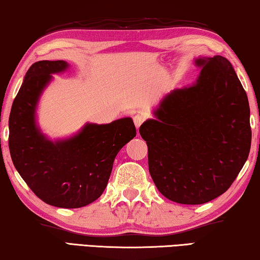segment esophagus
<instances>
[{
    "label": "esophagus",
    "instance_id": "34e87169",
    "mask_svg": "<svg viewBox=\"0 0 260 260\" xmlns=\"http://www.w3.org/2000/svg\"><path fill=\"white\" fill-rule=\"evenodd\" d=\"M145 120H146V117H145V115H143V114H141V113L135 114L134 117H133V121H134L135 126H137L138 129L140 128V126L142 125L143 121H145Z\"/></svg>",
    "mask_w": 260,
    "mask_h": 260
}]
</instances>
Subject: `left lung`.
Here are the masks:
<instances>
[{"label": "left lung", "mask_w": 260, "mask_h": 260, "mask_svg": "<svg viewBox=\"0 0 260 260\" xmlns=\"http://www.w3.org/2000/svg\"><path fill=\"white\" fill-rule=\"evenodd\" d=\"M194 84L171 91L140 127L152 180L169 200L208 203L228 189L248 159L250 108L245 90L223 56L196 60Z\"/></svg>", "instance_id": "1"}]
</instances>
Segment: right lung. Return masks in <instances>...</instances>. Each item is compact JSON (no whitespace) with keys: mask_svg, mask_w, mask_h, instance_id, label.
Instances as JSON below:
<instances>
[{"mask_svg":"<svg viewBox=\"0 0 260 260\" xmlns=\"http://www.w3.org/2000/svg\"><path fill=\"white\" fill-rule=\"evenodd\" d=\"M67 67L62 60H44L28 68L11 106L9 149L16 170L39 199L55 207L80 208L102 196L115 156L137 129L131 118H122L108 125L88 123L63 141L45 138L35 121L37 103L51 74Z\"/></svg>","mask_w":260,"mask_h":260,"instance_id":"1","label":"right lung"}]
</instances>
